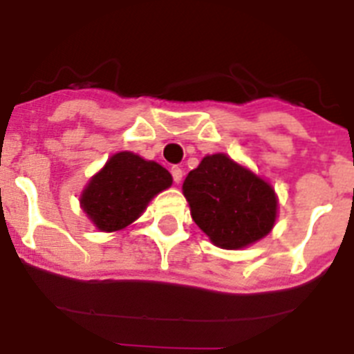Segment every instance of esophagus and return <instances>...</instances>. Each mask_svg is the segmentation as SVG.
<instances>
[{
    "instance_id": "34e87169",
    "label": "esophagus",
    "mask_w": 354,
    "mask_h": 354,
    "mask_svg": "<svg viewBox=\"0 0 354 354\" xmlns=\"http://www.w3.org/2000/svg\"><path fill=\"white\" fill-rule=\"evenodd\" d=\"M171 174H173V180L176 181V183H180V181L183 180V169H181L180 166L171 167Z\"/></svg>"
}]
</instances>
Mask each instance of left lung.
I'll return each instance as SVG.
<instances>
[{
	"mask_svg": "<svg viewBox=\"0 0 354 354\" xmlns=\"http://www.w3.org/2000/svg\"><path fill=\"white\" fill-rule=\"evenodd\" d=\"M183 194L194 222L225 250L262 239L276 220L272 187L223 153L204 157L185 178Z\"/></svg>",
	"mask_w": 354,
	"mask_h": 354,
	"instance_id": "left-lung-1",
	"label": "left lung"
}]
</instances>
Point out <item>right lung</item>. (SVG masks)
<instances>
[{
	"instance_id": "1",
	"label": "right lung",
	"mask_w": 354,
	"mask_h": 354,
	"mask_svg": "<svg viewBox=\"0 0 354 354\" xmlns=\"http://www.w3.org/2000/svg\"><path fill=\"white\" fill-rule=\"evenodd\" d=\"M169 171L131 151L115 153L82 194V207L99 230L132 223L158 192L171 187Z\"/></svg>"
}]
</instances>
